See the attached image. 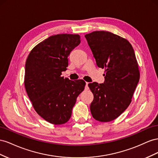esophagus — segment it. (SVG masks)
<instances>
[{
    "instance_id": "34e87169",
    "label": "esophagus",
    "mask_w": 158,
    "mask_h": 158,
    "mask_svg": "<svg viewBox=\"0 0 158 158\" xmlns=\"http://www.w3.org/2000/svg\"><path fill=\"white\" fill-rule=\"evenodd\" d=\"M89 83H87V82H86V85H85V90H89V86H88V84H89Z\"/></svg>"
}]
</instances>
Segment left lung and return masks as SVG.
I'll return each instance as SVG.
<instances>
[{
	"label": "left lung",
	"instance_id": "8db88e82",
	"mask_svg": "<svg viewBox=\"0 0 158 158\" xmlns=\"http://www.w3.org/2000/svg\"><path fill=\"white\" fill-rule=\"evenodd\" d=\"M85 37L97 66L105 68L104 83L88 84L94 95L90 110L95 120L110 122L132 101L139 79L136 56L127 40L109 31H94Z\"/></svg>",
	"mask_w": 158,
	"mask_h": 158
}]
</instances>
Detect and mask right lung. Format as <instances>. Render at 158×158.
Listing matches in <instances>:
<instances>
[{"instance_id":"1","label":"right lung","mask_w":158,"mask_h":158,"mask_svg":"<svg viewBox=\"0 0 158 158\" xmlns=\"http://www.w3.org/2000/svg\"><path fill=\"white\" fill-rule=\"evenodd\" d=\"M78 34H57L36 45L27 57L24 85L35 110L48 123L59 125L69 120L77 98L85 86L83 79L61 77L70 52L80 44Z\"/></svg>"}]
</instances>
